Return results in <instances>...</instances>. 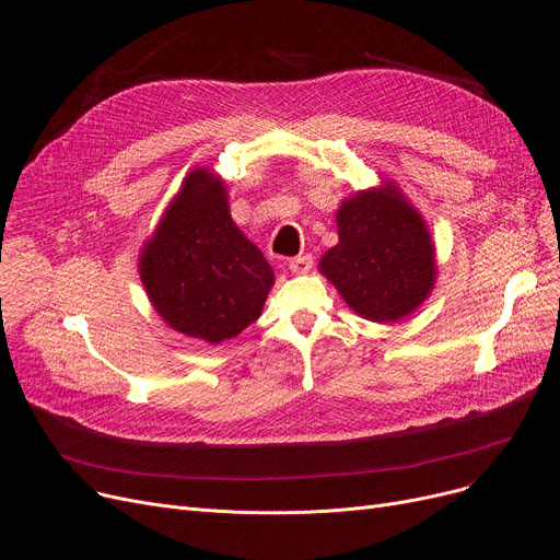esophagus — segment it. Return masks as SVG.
<instances>
[{
    "instance_id": "1",
    "label": "esophagus",
    "mask_w": 560,
    "mask_h": 560,
    "mask_svg": "<svg viewBox=\"0 0 560 560\" xmlns=\"http://www.w3.org/2000/svg\"><path fill=\"white\" fill-rule=\"evenodd\" d=\"M288 268H290V272H295V275H306L313 268V256L311 254H300L295 258H290Z\"/></svg>"
}]
</instances>
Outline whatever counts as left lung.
<instances>
[{"label": "left lung", "instance_id": "left-lung-1", "mask_svg": "<svg viewBox=\"0 0 560 560\" xmlns=\"http://www.w3.org/2000/svg\"><path fill=\"white\" fill-rule=\"evenodd\" d=\"M340 243L319 270L359 315L393 322L416 311L435 281L433 245L413 206L386 188L359 192L336 215Z\"/></svg>", "mask_w": 560, "mask_h": 560}]
</instances>
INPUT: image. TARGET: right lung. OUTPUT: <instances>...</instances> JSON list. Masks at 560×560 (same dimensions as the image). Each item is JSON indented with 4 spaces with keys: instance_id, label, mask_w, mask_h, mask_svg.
<instances>
[{
    "instance_id": "add662e5",
    "label": "right lung",
    "mask_w": 560,
    "mask_h": 560,
    "mask_svg": "<svg viewBox=\"0 0 560 560\" xmlns=\"http://www.w3.org/2000/svg\"><path fill=\"white\" fill-rule=\"evenodd\" d=\"M224 195L211 172L188 174L140 256V279L159 315L211 345L256 322L275 283L270 262L231 220Z\"/></svg>"
}]
</instances>
